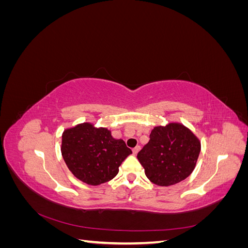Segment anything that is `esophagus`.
Segmentation results:
<instances>
[{
  "instance_id": "34e87169",
  "label": "esophagus",
  "mask_w": 248,
  "mask_h": 248,
  "mask_svg": "<svg viewBox=\"0 0 248 248\" xmlns=\"http://www.w3.org/2000/svg\"><path fill=\"white\" fill-rule=\"evenodd\" d=\"M140 150V146H137L136 148H133V153H134V154H138Z\"/></svg>"
}]
</instances>
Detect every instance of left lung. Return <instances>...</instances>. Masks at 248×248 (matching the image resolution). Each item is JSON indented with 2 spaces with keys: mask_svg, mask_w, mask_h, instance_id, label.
Listing matches in <instances>:
<instances>
[{
  "mask_svg": "<svg viewBox=\"0 0 248 248\" xmlns=\"http://www.w3.org/2000/svg\"><path fill=\"white\" fill-rule=\"evenodd\" d=\"M200 152L201 142L187 127L170 123L151 131L148 144L138 153V159L150 181L170 186L191 174Z\"/></svg>",
  "mask_w": 248,
  "mask_h": 248,
  "instance_id": "obj_1",
  "label": "left lung"
}]
</instances>
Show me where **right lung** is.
<instances>
[{"instance_id": "1", "label": "right lung", "mask_w": 248, "mask_h": 248, "mask_svg": "<svg viewBox=\"0 0 248 248\" xmlns=\"http://www.w3.org/2000/svg\"><path fill=\"white\" fill-rule=\"evenodd\" d=\"M61 152L72 174L94 186L115 178L119 167L132 153L123 140H116L107 128H95L90 123L63 132Z\"/></svg>"}]
</instances>
